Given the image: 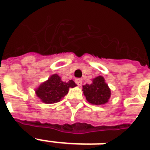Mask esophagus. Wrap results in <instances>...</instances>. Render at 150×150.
<instances>
[{"label": "esophagus", "instance_id": "esophagus-1", "mask_svg": "<svg viewBox=\"0 0 150 150\" xmlns=\"http://www.w3.org/2000/svg\"><path fill=\"white\" fill-rule=\"evenodd\" d=\"M82 79H80V78H77V79L75 80V82H76V84L78 85V86H81L82 84Z\"/></svg>", "mask_w": 150, "mask_h": 150}]
</instances>
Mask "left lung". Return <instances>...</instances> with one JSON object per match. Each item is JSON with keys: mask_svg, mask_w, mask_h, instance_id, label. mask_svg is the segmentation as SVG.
I'll return each mask as SVG.
<instances>
[{"mask_svg": "<svg viewBox=\"0 0 150 150\" xmlns=\"http://www.w3.org/2000/svg\"><path fill=\"white\" fill-rule=\"evenodd\" d=\"M84 95L88 103L93 105H103L111 97V89L105 82L104 77L98 76L92 79V83L83 85Z\"/></svg>", "mask_w": 150, "mask_h": 150, "instance_id": "left-lung-1", "label": "left lung"}]
</instances>
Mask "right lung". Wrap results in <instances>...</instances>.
Returning a JSON list of instances; mask_svg holds the SVG:
<instances>
[{"instance_id": "1", "label": "right lung", "mask_w": 150, "mask_h": 150, "mask_svg": "<svg viewBox=\"0 0 150 150\" xmlns=\"http://www.w3.org/2000/svg\"><path fill=\"white\" fill-rule=\"evenodd\" d=\"M75 86L76 84L73 80H69L68 82L62 81L58 74H53L47 81L42 82L35 92L42 103L49 104L59 102L68 93L69 88Z\"/></svg>"}]
</instances>
